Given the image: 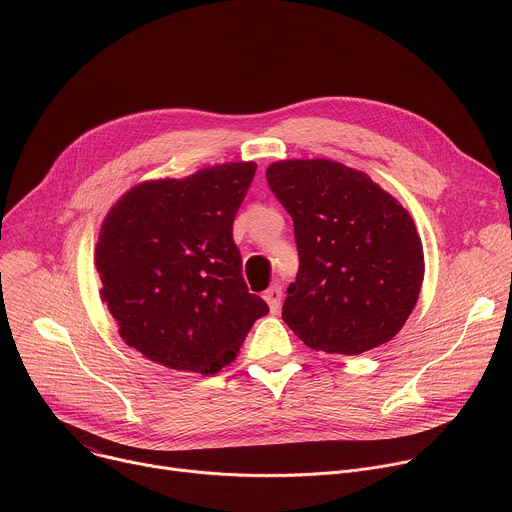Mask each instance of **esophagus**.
<instances>
[{
    "label": "esophagus",
    "mask_w": 512,
    "mask_h": 512,
    "mask_svg": "<svg viewBox=\"0 0 512 512\" xmlns=\"http://www.w3.org/2000/svg\"><path fill=\"white\" fill-rule=\"evenodd\" d=\"M265 302L269 304V310L271 314H277L279 308H281V287L279 285H271L265 294H263Z\"/></svg>",
    "instance_id": "34e87169"
}]
</instances>
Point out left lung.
<instances>
[{"instance_id":"obj_1","label":"left lung","mask_w":512,"mask_h":512,"mask_svg":"<svg viewBox=\"0 0 512 512\" xmlns=\"http://www.w3.org/2000/svg\"><path fill=\"white\" fill-rule=\"evenodd\" d=\"M267 184L294 221L300 269L281 316L314 350L360 354L413 312L423 247L409 212L367 174L330 160H285Z\"/></svg>"}]
</instances>
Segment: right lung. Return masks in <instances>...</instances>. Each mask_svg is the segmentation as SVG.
Listing matches in <instances>:
<instances>
[{
	"instance_id": "obj_1",
	"label": "right lung",
	"mask_w": 512,
	"mask_h": 512,
	"mask_svg": "<svg viewBox=\"0 0 512 512\" xmlns=\"http://www.w3.org/2000/svg\"><path fill=\"white\" fill-rule=\"evenodd\" d=\"M257 164L131 188L107 214L95 265L121 338L160 367L214 375L269 306L243 279L233 241Z\"/></svg>"
}]
</instances>
